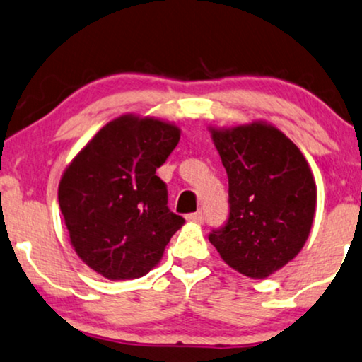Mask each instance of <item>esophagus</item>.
Masks as SVG:
<instances>
[{
	"label": "esophagus",
	"instance_id": "1",
	"mask_svg": "<svg viewBox=\"0 0 362 362\" xmlns=\"http://www.w3.org/2000/svg\"><path fill=\"white\" fill-rule=\"evenodd\" d=\"M185 218L192 221V223H202V221H204V214H202V211H195V214L187 215Z\"/></svg>",
	"mask_w": 362,
	"mask_h": 362
}]
</instances>
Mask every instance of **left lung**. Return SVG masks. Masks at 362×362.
Returning a JSON list of instances; mask_svg holds the SVG:
<instances>
[{"instance_id": "left-lung-1", "label": "left lung", "mask_w": 362, "mask_h": 362, "mask_svg": "<svg viewBox=\"0 0 362 362\" xmlns=\"http://www.w3.org/2000/svg\"><path fill=\"white\" fill-rule=\"evenodd\" d=\"M228 175V220L211 230L223 262L263 279L301 252L316 210V184L306 158L273 125L210 129Z\"/></svg>"}]
</instances>
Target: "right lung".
I'll list each match as a JSON object with an SVG mask.
<instances>
[{
    "instance_id": "obj_1",
    "label": "right lung",
    "mask_w": 362,
    "mask_h": 362,
    "mask_svg": "<svg viewBox=\"0 0 362 362\" xmlns=\"http://www.w3.org/2000/svg\"><path fill=\"white\" fill-rule=\"evenodd\" d=\"M178 141L177 125L122 115L105 124L62 173L57 199L71 243L104 278L147 274L184 225L156 175Z\"/></svg>"
}]
</instances>
